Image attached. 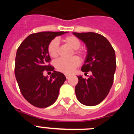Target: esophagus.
<instances>
[{
  "label": "esophagus",
  "instance_id": "1",
  "mask_svg": "<svg viewBox=\"0 0 134 134\" xmlns=\"http://www.w3.org/2000/svg\"><path fill=\"white\" fill-rule=\"evenodd\" d=\"M66 77L67 79H69L70 77V75H68V74H66Z\"/></svg>",
  "mask_w": 134,
  "mask_h": 134
}]
</instances>
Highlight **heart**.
<instances>
[{"instance_id": "1", "label": "heart", "mask_w": 134, "mask_h": 134, "mask_svg": "<svg viewBox=\"0 0 134 134\" xmlns=\"http://www.w3.org/2000/svg\"><path fill=\"white\" fill-rule=\"evenodd\" d=\"M62 41L68 45L70 48L72 49H75L74 53L79 54L80 55H82L84 52L82 50H79V48L80 47V41L79 38L74 35H70L66 37L62 40ZM49 55L52 58H56L58 55L59 52V43L58 40H54L49 43L48 48ZM80 64L79 58L76 57H72L70 59H59L55 62V67L59 71L62 72L70 74Z\"/></svg>"}]
</instances>
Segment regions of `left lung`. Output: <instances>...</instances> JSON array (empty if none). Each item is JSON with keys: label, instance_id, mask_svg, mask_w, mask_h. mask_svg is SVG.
<instances>
[{"label": "left lung", "instance_id": "left-lung-1", "mask_svg": "<svg viewBox=\"0 0 134 134\" xmlns=\"http://www.w3.org/2000/svg\"><path fill=\"white\" fill-rule=\"evenodd\" d=\"M72 34L83 41L87 49L81 70L92 72L87 79L77 76L76 95L83 105H97L105 99L113 85L116 70L115 50L109 41L100 34L93 32Z\"/></svg>", "mask_w": 134, "mask_h": 134}]
</instances>
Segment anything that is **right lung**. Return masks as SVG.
<instances>
[{"mask_svg":"<svg viewBox=\"0 0 134 134\" xmlns=\"http://www.w3.org/2000/svg\"><path fill=\"white\" fill-rule=\"evenodd\" d=\"M68 32L44 31L26 37L16 51L15 74L21 94L36 107L46 108L55 103L61 86L66 80L64 74L48 64L51 60L48 48L56 36ZM53 71L49 79L43 71Z\"/></svg>","mask_w":134,"mask_h":134,"instance_id":"add662e5","label":"right lung"}]
</instances>
